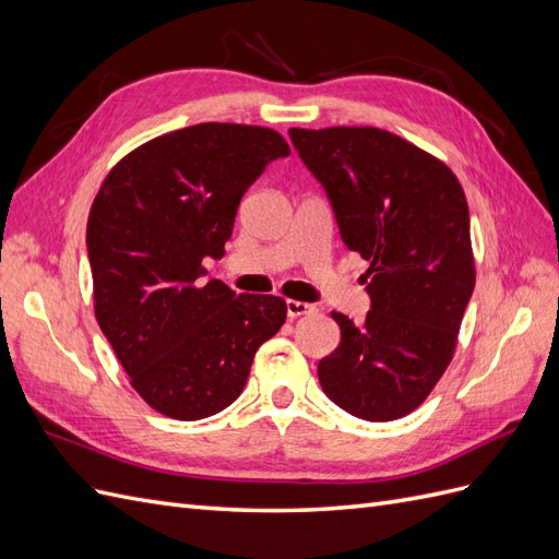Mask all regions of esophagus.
Segmentation results:
<instances>
[{
	"label": "esophagus",
	"instance_id": "esophagus-1",
	"mask_svg": "<svg viewBox=\"0 0 559 559\" xmlns=\"http://www.w3.org/2000/svg\"><path fill=\"white\" fill-rule=\"evenodd\" d=\"M317 308L310 306V302H302V300H286V314L289 319H298L302 314H312Z\"/></svg>",
	"mask_w": 559,
	"mask_h": 559
}]
</instances>
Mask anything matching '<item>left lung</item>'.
I'll use <instances>...</instances> for the list:
<instances>
[{"mask_svg":"<svg viewBox=\"0 0 559 559\" xmlns=\"http://www.w3.org/2000/svg\"><path fill=\"white\" fill-rule=\"evenodd\" d=\"M326 189L343 242L368 261L364 324L331 312L341 345L317 366L324 394L354 417L389 421L425 403L452 361L476 286L468 205L436 156L380 128H292Z\"/></svg>","mask_w":559,"mask_h":559,"instance_id":"left-lung-1","label":"left lung"}]
</instances>
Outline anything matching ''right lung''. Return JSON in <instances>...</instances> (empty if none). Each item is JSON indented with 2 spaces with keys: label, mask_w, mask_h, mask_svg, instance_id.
I'll return each instance as SVG.
<instances>
[{
  "label": "right lung",
  "mask_w": 559,
  "mask_h": 559,
  "mask_svg": "<svg viewBox=\"0 0 559 559\" xmlns=\"http://www.w3.org/2000/svg\"><path fill=\"white\" fill-rule=\"evenodd\" d=\"M273 128L198 123L130 151L93 200V308L130 384L156 413L193 421L242 394L257 349L286 319L280 296L210 280L265 165L289 156Z\"/></svg>",
  "instance_id": "1"
}]
</instances>
